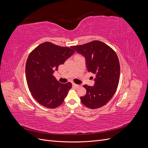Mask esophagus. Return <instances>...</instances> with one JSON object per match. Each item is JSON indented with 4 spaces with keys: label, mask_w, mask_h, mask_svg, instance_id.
Segmentation results:
<instances>
[{
    "label": "esophagus",
    "mask_w": 148,
    "mask_h": 148,
    "mask_svg": "<svg viewBox=\"0 0 148 148\" xmlns=\"http://www.w3.org/2000/svg\"><path fill=\"white\" fill-rule=\"evenodd\" d=\"M72 85H73V86H74V87H75V88H78V87H79V86H80L79 85L77 84H75V83H74L72 84Z\"/></svg>",
    "instance_id": "esophagus-1"
}]
</instances>
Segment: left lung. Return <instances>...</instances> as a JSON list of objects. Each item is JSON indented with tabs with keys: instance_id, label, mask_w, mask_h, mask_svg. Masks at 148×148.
<instances>
[{
	"instance_id": "obj_1",
	"label": "left lung",
	"mask_w": 148,
	"mask_h": 148,
	"mask_svg": "<svg viewBox=\"0 0 148 148\" xmlns=\"http://www.w3.org/2000/svg\"><path fill=\"white\" fill-rule=\"evenodd\" d=\"M71 48L85 57L88 71L96 75L94 86H83L86 95L80 97L82 102L92 109L104 106L114 95L119 82L120 67L115 52L99 41Z\"/></svg>"
}]
</instances>
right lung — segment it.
<instances>
[{
    "mask_svg": "<svg viewBox=\"0 0 148 148\" xmlns=\"http://www.w3.org/2000/svg\"><path fill=\"white\" fill-rule=\"evenodd\" d=\"M74 52L71 47L45 42L29 53L25 68L26 82L31 95L39 104L53 109L63 103L72 85L70 82L59 83L53 73Z\"/></svg>",
    "mask_w": 148,
    "mask_h": 148,
    "instance_id": "right-lung-1",
    "label": "right lung"
}]
</instances>
